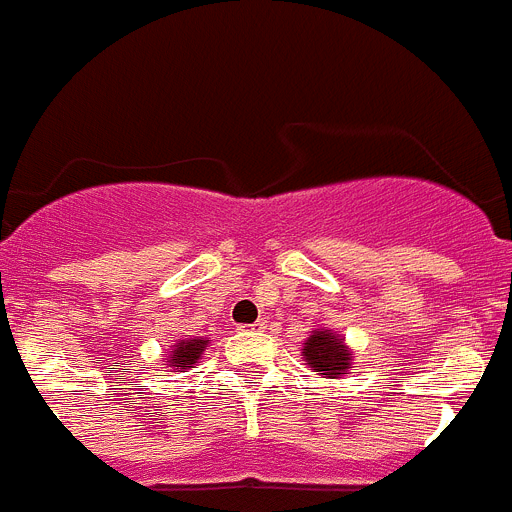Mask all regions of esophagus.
Instances as JSON below:
<instances>
[{
  "label": "esophagus",
  "instance_id": "obj_1",
  "mask_svg": "<svg viewBox=\"0 0 512 512\" xmlns=\"http://www.w3.org/2000/svg\"><path fill=\"white\" fill-rule=\"evenodd\" d=\"M266 330V322L259 320V322H253V325H243L241 332L243 335H251V332H264Z\"/></svg>",
  "mask_w": 512,
  "mask_h": 512
}]
</instances>
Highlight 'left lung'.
I'll return each mask as SVG.
<instances>
[{
	"instance_id": "8db88e82",
	"label": "left lung",
	"mask_w": 512,
	"mask_h": 512,
	"mask_svg": "<svg viewBox=\"0 0 512 512\" xmlns=\"http://www.w3.org/2000/svg\"><path fill=\"white\" fill-rule=\"evenodd\" d=\"M302 350L304 360L312 368V373L322 375V378H340L353 365V353L342 342V337L335 335L332 330H314L304 340Z\"/></svg>"
}]
</instances>
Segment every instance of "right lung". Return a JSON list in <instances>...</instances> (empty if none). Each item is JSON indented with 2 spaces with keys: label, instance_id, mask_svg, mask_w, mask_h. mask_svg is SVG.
<instances>
[{
  "label": "right lung",
  "instance_id": "1",
  "mask_svg": "<svg viewBox=\"0 0 512 512\" xmlns=\"http://www.w3.org/2000/svg\"><path fill=\"white\" fill-rule=\"evenodd\" d=\"M208 342L210 340H205V337H187V340H177L175 348L170 350V355L164 358V363L170 365V368L180 370V373H185V370L195 368V363L203 358V350L208 348Z\"/></svg>",
  "mask_w": 512,
  "mask_h": 512
}]
</instances>
